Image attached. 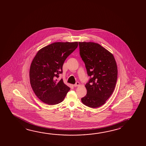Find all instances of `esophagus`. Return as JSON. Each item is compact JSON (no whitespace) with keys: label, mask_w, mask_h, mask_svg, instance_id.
Returning a JSON list of instances; mask_svg holds the SVG:
<instances>
[{"label":"esophagus","mask_w":146,"mask_h":146,"mask_svg":"<svg viewBox=\"0 0 146 146\" xmlns=\"http://www.w3.org/2000/svg\"><path fill=\"white\" fill-rule=\"evenodd\" d=\"M79 85H80V84H79V82H76L75 84H74V87H76V86H79Z\"/></svg>","instance_id":"34e87169"}]
</instances>
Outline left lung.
<instances>
[{"mask_svg":"<svg viewBox=\"0 0 146 146\" xmlns=\"http://www.w3.org/2000/svg\"><path fill=\"white\" fill-rule=\"evenodd\" d=\"M79 53L90 77L86 84V95L81 98L91 108L105 104L111 95L117 81V68L112 54L97 43L79 42Z\"/></svg>","mask_w":146,"mask_h":146,"instance_id":"left-lung-1","label":"left lung"}]
</instances>
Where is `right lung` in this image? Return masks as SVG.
Wrapping results in <instances>:
<instances>
[{
  "mask_svg": "<svg viewBox=\"0 0 146 146\" xmlns=\"http://www.w3.org/2000/svg\"><path fill=\"white\" fill-rule=\"evenodd\" d=\"M78 46V42H56L42 48L32 61L29 77L36 96L49 105L62 102L70 90L62 79V66L67 57Z\"/></svg>",
  "mask_w": 146,
  "mask_h": 146,
  "instance_id": "obj_1",
  "label": "right lung"
}]
</instances>
